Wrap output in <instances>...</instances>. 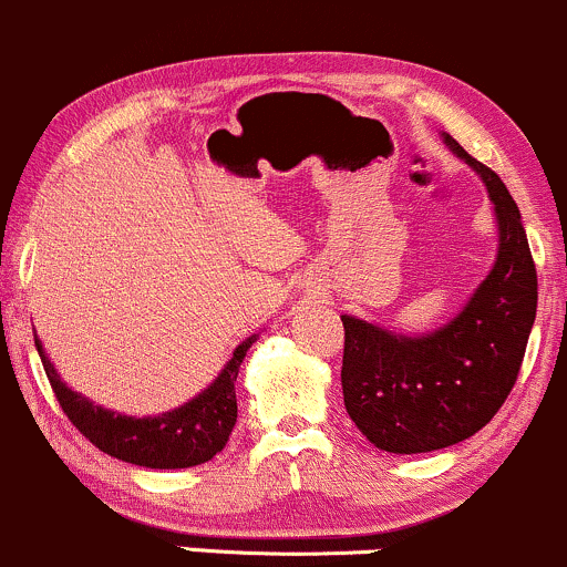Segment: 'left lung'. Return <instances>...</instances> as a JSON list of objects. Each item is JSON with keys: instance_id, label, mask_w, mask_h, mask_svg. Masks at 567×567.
<instances>
[{"instance_id": "obj_1", "label": "left lung", "mask_w": 567, "mask_h": 567, "mask_svg": "<svg viewBox=\"0 0 567 567\" xmlns=\"http://www.w3.org/2000/svg\"><path fill=\"white\" fill-rule=\"evenodd\" d=\"M442 138L472 165L493 200L498 254L485 281L447 323L425 334L340 316L348 415L374 447L396 455L434 453L493 421L514 388L536 321L538 278L517 203L495 171L450 133Z\"/></svg>"}]
</instances>
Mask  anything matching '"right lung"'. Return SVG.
Segmentation results:
<instances>
[{"mask_svg":"<svg viewBox=\"0 0 567 567\" xmlns=\"http://www.w3.org/2000/svg\"><path fill=\"white\" fill-rule=\"evenodd\" d=\"M251 342H257V334H251L249 340L235 348L233 359L198 396H193L176 410L161 412V415L133 417L106 410V406L72 391L55 372L40 337H34L44 374H48L55 399H59L69 421L78 425L80 434L91 439L101 453L144 468H189L200 466V463L212 461L216 453H221V447L233 434L235 421H238L235 380H238V369L244 364Z\"/></svg>","mask_w":567,"mask_h":567,"instance_id":"1","label":"right lung"}]
</instances>
